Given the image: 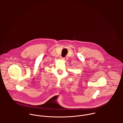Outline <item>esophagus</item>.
I'll return each mask as SVG.
<instances>
[{"mask_svg":"<svg viewBox=\"0 0 123 123\" xmlns=\"http://www.w3.org/2000/svg\"><path fill=\"white\" fill-rule=\"evenodd\" d=\"M60 59H61V60H65V58H63V57H60Z\"/></svg>","mask_w":123,"mask_h":123,"instance_id":"1","label":"esophagus"}]
</instances>
